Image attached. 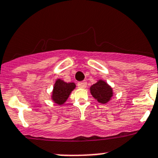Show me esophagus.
<instances>
[{"label":"esophagus","instance_id":"esophagus-1","mask_svg":"<svg viewBox=\"0 0 158 158\" xmlns=\"http://www.w3.org/2000/svg\"><path fill=\"white\" fill-rule=\"evenodd\" d=\"M86 86H87V82H86V81H82V82H78V87L79 88L84 89V88L86 87Z\"/></svg>","mask_w":158,"mask_h":158}]
</instances>
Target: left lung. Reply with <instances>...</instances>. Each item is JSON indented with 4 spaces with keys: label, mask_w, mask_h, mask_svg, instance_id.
<instances>
[{
    "label": "left lung",
    "mask_w": 158,
    "mask_h": 158,
    "mask_svg": "<svg viewBox=\"0 0 158 158\" xmlns=\"http://www.w3.org/2000/svg\"><path fill=\"white\" fill-rule=\"evenodd\" d=\"M89 90L92 96L102 104L108 103L113 96V88L103 79L98 80L89 87Z\"/></svg>",
    "instance_id": "left-lung-1"
}]
</instances>
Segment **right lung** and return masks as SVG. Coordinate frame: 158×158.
Instances as JSON below:
<instances>
[{
	"label": "right lung",
	"mask_w": 158,
	"mask_h": 158,
	"mask_svg": "<svg viewBox=\"0 0 158 158\" xmlns=\"http://www.w3.org/2000/svg\"><path fill=\"white\" fill-rule=\"evenodd\" d=\"M76 86L74 82H66L62 79H57L55 81L53 89L51 93L52 102L57 104L58 106L64 105Z\"/></svg>",
	"instance_id": "1"
}]
</instances>
